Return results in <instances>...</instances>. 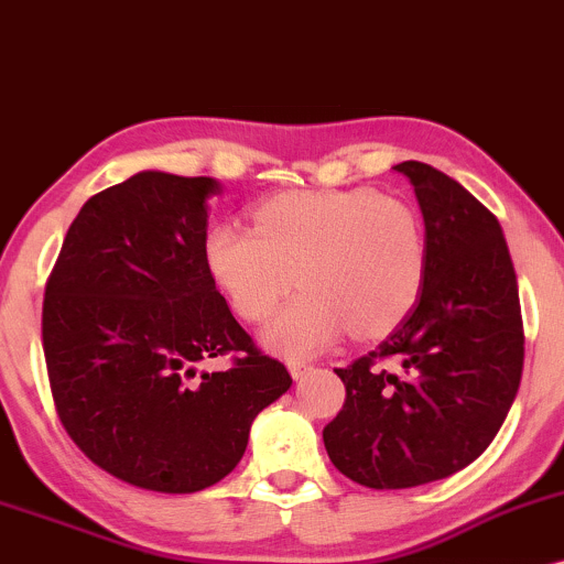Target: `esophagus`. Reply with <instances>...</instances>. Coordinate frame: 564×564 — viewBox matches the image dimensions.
<instances>
[{"label":"esophagus","mask_w":564,"mask_h":564,"mask_svg":"<svg viewBox=\"0 0 564 564\" xmlns=\"http://www.w3.org/2000/svg\"><path fill=\"white\" fill-rule=\"evenodd\" d=\"M288 367H290V376H293V378H303L308 370H312V365L301 362V359H290Z\"/></svg>","instance_id":"obj_1"}]
</instances>
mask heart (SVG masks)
<instances>
[{"label": "heart", "mask_w": 564, "mask_h": 564, "mask_svg": "<svg viewBox=\"0 0 564 564\" xmlns=\"http://www.w3.org/2000/svg\"><path fill=\"white\" fill-rule=\"evenodd\" d=\"M205 263L242 319L263 322L295 280L263 340L290 359L325 351L351 327L357 338L389 333L413 312L429 274L421 215L372 188L290 192L256 207V226L215 224Z\"/></svg>", "instance_id": "heart-1"}]
</instances>
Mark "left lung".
<instances>
[{
    "mask_svg": "<svg viewBox=\"0 0 564 564\" xmlns=\"http://www.w3.org/2000/svg\"><path fill=\"white\" fill-rule=\"evenodd\" d=\"M429 239L415 308L376 351L338 367L340 413L322 440L333 466L372 490L445 479L487 451L524 362L517 274L501 224L432 164L402 162Z\"/></svg>",
    "mask_w": 564,
    "mask_h": 564,
    "instance_id": "1",
    "label": "left lung"
}]
</instances>
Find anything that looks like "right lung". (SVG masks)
<instances>
[{"label":"right lung","mask_w":564,"mask_h":564,"mask_svg":"<svg viewBox=\"0 0 564 564\" xmlns=\"http://www.w3.org/2000/svg\"><path fill=\"white\" fill-rule=\"evenodd\" d=\"M213 178L145 170L85 202L50 271L42 346L58 419L98 469L151 492L229 474L290 389L205 263ZM229 356L226 371L200 365Z\"/></svg>","instance_id":"add662e5"}]
</instances>
